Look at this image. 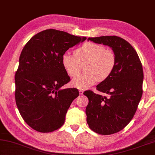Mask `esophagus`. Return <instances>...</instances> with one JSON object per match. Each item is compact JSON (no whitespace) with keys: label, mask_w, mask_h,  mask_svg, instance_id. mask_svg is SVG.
Wrapping results in <instances>:
<instances>
[{"label":"esophagus","mask_w":155,"mask_h":155,"mask_svg":"<svg viewBox=\"0 0 155 155\" xmlns=\"http://www.w3.org/2000/svg\"><path fill=\"white\" fill-rule=\"evenodd\" d=\"M83 92H84L83 90H81V89L79 90V94L80 95H83Z\"/></svg>","instance_id":"1"}]
</instances>
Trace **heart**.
<instances>
[{"label":"heart","instance_id":"1","mask_svg":"<svg viewBox=\"0 0 155 155\" xmlns=\"http://www.w3.org/2000/svg\"><path fill=\"white\" fill-rule=\"evenodd\" d=\"M61 64L67 74L74 78L80 74L85 64V73L74 78L71 85L75 88L86 89L97 82L107 79L116 66V55L102 45L87 43L75 50L74 54L65 53Z\"/></svg>","mask_w":155,"mask_h":155}]
</instances>
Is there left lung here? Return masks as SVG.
Masks as SVG:
<instances>
[{
  "label": "left lung",
  "mask_w": 155,
  "mask_h": 155,
  "mask_svg": "<svg viewBox=\"0 0 155 155\" xmlns=\"http://www.w3.org/2000/svg\"><path fill=\"white\" fill-rule=\"evenodd\" d=\"M89 40L111 47L116 55V66L112 74L96 87L107 96L90 90L83 93L89 99L87 122L97 134H113L127 125L137 110L143 92L142 65L136 50L125 39L105 36Z\"/></svg>",
  "instance_id": "1"
}]
</instances>
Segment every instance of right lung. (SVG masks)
Returning <instances> with one entry per match:
<instances>
[{
  "mask_svg": "<svg viewBox=\"0 0 155 155\" xmlns=\"http://www.w3.org/2000/svg\"><path fill=\"white\" fill-rule=\"evenodd\" d=\"M86 38L48 29L32 36L22 49L15 75V102L25 122L35 130L48 133L64 125L79 93L77 89H61L70 81L61 57Z\"/></svg>",
  "mask_w": 155,
  "mask_h": 155,
  "instance_id": "add662e5",
  "label": "right lung"
}]
</instances>
